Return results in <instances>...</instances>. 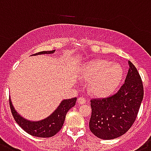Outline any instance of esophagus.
<instances>
[{"instance_id":"obj_1","label":"esophagus","mask_w":151,"mask_h":151,"mask_svg":"<svg viewBox=\"0 0 151 151\" xmlns=\"http://www.w3.org/2000/svg\"><path fill=\"white\" fill-rule=\"evenodd\" d=\"M78 103L79 104H84L86 103V100L84 97H79L78 99Z\"/></svg>"}]
</instances>
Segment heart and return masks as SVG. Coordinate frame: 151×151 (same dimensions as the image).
Masks as SVG:
<instances>
[{"mask_svg": "<svg viewBox=\"0 0 151 151\" xmlns=\"http://www.w3.org/2000/svg\"><path fill=\"white\" fill-rule=\"evenodd\" d=\"M81 78L89 82V91L96 97H105L118 86L123 76L121 65L104 59L90 61L83 66Z\"/></svg>", "mask_w": 151, "mask_h": 151, "instance_id": "heart-1", "label": "heart"}]
</instances>
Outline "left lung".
<instances>
[{
	"mask_svg": "<svg viewBox=\"0 0 151 151\" xmlns=\"http://www.w3.org/2000/svg\"><path fill=\"white\" fill-rule=\"evenodd\" d=\"M124 83L117 93L104 99H92L90 130L103 140L122 136L136 120L144 97V87L135 66L129 60Z\"/></svg>",
	"mask_w": 151,
	"mask_h": 151,
	"instance_id": "obj_1",
	"label": "left lung"
}]
</instances>
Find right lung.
Wrapping results in <instances>:
<instances>
[{"label":"right lung","mask_w":151,"mask_h":151,"mask_svg":"<svg viewBox=\"0 0 151 151\" xmlns=\"http://www.w3.org/2000/svg\"><path fill=\"white\" fill-rule=\"evenodd\" d=\"M54 52L55 50L50 51H41L33 55L36 56L40 54H52ZM9 98L11 113L17 124L27 133L37 137H50L59 132L64 124L67 113L75 105L77 101V97L63 100L51 114L40 121H30L24 118L15 110L11 97H9Z\"/></svg>","instance_id":"add662e5"}]
</instances>
